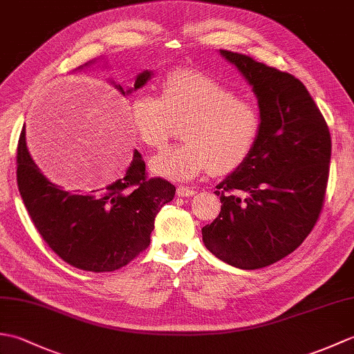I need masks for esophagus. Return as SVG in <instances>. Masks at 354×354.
Returning a JSON list of instances; mask_svg holds the SVG:
<instances>
[{"instance_id": "1", "label": "esophagus", "mask_w": 354, "mask_h": 354, "mask_svg": "<svg viewBox=\"0 0 354 354\" xmlns=\"http://www.w3.org/2000/svg\"><path fill=\"white\" fill-rule=\"evenodd\" d=\"M196 193L198 192L192 189V187H185V185H179L176 189V194H178V196H181V198H190V196H194Z\"/></svg>"}]
</instances>
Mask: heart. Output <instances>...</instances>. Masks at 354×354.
I'll list each match as a JSON object with an SVG mask.
<instances>
[{"instance_id":"b5f03b06","label":"heart","mask_w":354,"mask_h":354,"mask_svg":"<svg viewBox=\"0 0 354 354\" xmlns=\"http://www.w3.org/2000/svg\"><path fill=\"white\" fill-rule=\"evenodd\" d=\"M131 123L150 149H162L175 123H185L187 142L150 161L153 175L184 183L209 169L216 175L239 169L259 140L261 120L255 104L237 99L221 82L201 71L178 70L162 80L160 97H133Z\"/></svg>"}]
</instances>
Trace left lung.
Masks as SVG:
<instances>
[{"instance_id":"obj_1","label":"left lung","mask_w":354,"mask_h":354,"mask_svg":"<svg viewBox=\"0 0 354 354\" xmlns=\"http://www.w3.org/2000/svg\"><path fill=\"white\" fill-rule=\"evenodd\" d=\"M257 97L260 135L251 155L216 185L221 213L202 228L207 250L240 269H260L310 234L326 198L332 140L306 86L289 73L221 50Z\"/></svg>"}]
</instances>
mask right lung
<instances>
[{"mask_svg": "<svg viewBox=\"0 0 354 354\" xmlns=\"http://www.w3.org/2000/svg\"><path fill=\"white\" fill-rule=\"evenodd\" d=\"M89 61L77 70L94 65ZM145 70L129 89L111 80L122 95H129L152 79ZM21 198L36 230L59 257L89 272H112L126 266L150 243L155 217L175 196V185L161 178H146V164L138 150L124 176L103 189L71 193L53 184L30 156L26 129L17 155Z\"/></svg>", "mask_w": 354, "mask_h": 354, "instance_id": "add662e5", "label": "right lung"}]
</instances>
